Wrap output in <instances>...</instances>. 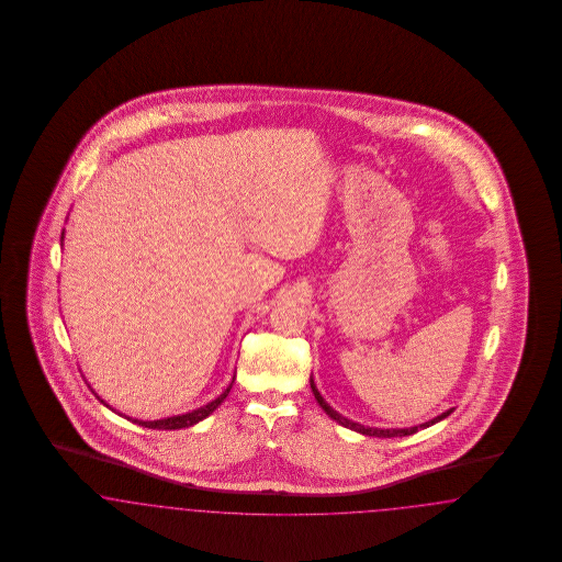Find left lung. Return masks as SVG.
Returning a JSON list of instances; mask_svg holds the SVG:
<instances>
[{"label":"left lung","instance_id":"1","mask_svg":"<svg viewBox=\"0 0 562 562\" xmlns=\"http://www.w3.org/2000/svg\"><path fill=\"white\" fill-rule=\"evenodd\" d=\"M310 385H312V392H314V398L318 401V404L322 406V411L330 417V419H335L339 426H344V428L353 429V431H358V434H362V436H374V438H396V436H411V434H415V431H419V429L429 428V426H434V424H438V422H442L445 417H449L451 413H453V408H449V411H445L442 415H438V417H434V419H429L426 424H419V426H413V428H369V426H362V424H356V422H351L348 417H344L341 413H337L328 402L322 398L321 392H318V387H316V383H314V379L310 376Z\"/></svg>","mask_w":562,"mask_h":562}]
</instances>
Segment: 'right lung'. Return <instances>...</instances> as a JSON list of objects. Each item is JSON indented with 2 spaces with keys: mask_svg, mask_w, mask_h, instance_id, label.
Returning <instances> with one entry per match:
<instances>
[{
  "mask_svg": "<svg viewBox=\"0 0 562 562\" xmlns=\"http://www.w3.org/2000/svg\"><path fill=\"white\" fill-rule=\"evenodd\" d=\"M65 238V229H63V236H60V240ZM236 379V376H234ZM232 385H234V381L227 385V390L218 396V398H214L213 402H209V404H204V406H200V408H195V411H191V413H183V415H172V417H164V419H154V422H143V419H133V417H128V422H133V424H138V426H143V428L149 429H181L189 428V426H195V424H200L202 419H206L209 415H213L214 411L221 406V402L227 398V394H229V390H232ZM99 401H101V396H97ZM108 408V402L101 401ZM113 411V408H111Z\"/></svg>",
  "mask_w": 562,
  "mask_h": 562,
  "instance_id": "right-lung-1",
  "label": "right lung"
}]
</instances>
